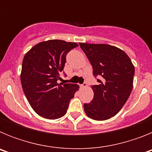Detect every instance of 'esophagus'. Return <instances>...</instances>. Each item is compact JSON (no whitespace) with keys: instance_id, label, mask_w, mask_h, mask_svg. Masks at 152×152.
Segmentation results:
<instances>
[{"instance_id":"obj_1","label":"esophagus","mask_w":152,"mask_h":152,"mask_svg":"<svg viewBox=\"0 0 152 152\" xmlns=\"http://www.w3.org/2000/svg\"><path fill=\"white\" fill-rule=\"evenodd\" d=\"M87 87H88V84H87V83H86V82H84V84H81V88H87Z\"/></svg>"}]
</instances>
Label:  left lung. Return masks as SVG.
Instances as JSON below:
<instances>
[{
	"label": "left lung",
	"mask_w": 152,
	"mask_h": 152,
	"mask_svg": "<svg viewBox=\"0 0 152 152\" xmlns=\"http://www.w3.org/2000/svg\"><path fill=\"white\" fill-rule=\"evenodd\" d=\"M100 84L92 86L94 98L84 103L86 115L94 120L110 119L123 108L133 88L135 67L124 51L107 44L80 42Z\"/></svg>",
	"instance_id": "8db88e82"
}]
</instances>
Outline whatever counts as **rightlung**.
Wrapping results in <instances>:
<instances>
[{
    "mask_svg": "<svg viewBox=\"0 0 152 152\" xmlns=\"http://www.w3.org/2000/svg\"><path fill=\"white\" fill-rule=\"evenodd\" d=\"M77 46L76 42L50 39L39 42L25 54L21 84L29 105L42 117L56 119L64 116L78 91L76 84L58 83L67 53Z\"/></svg>",
    "mask_w": 152,
    "mask_h": 152,
    "instance_id": "add662e5",
    "label": "right lung"
}]
</instances>
